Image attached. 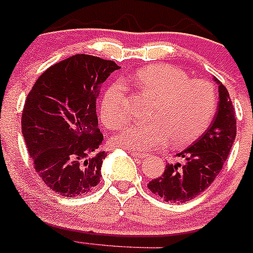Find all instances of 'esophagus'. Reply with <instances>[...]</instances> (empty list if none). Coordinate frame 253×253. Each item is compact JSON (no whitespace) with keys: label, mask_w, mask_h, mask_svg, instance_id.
<instances>
[{"label":"esophagus","mask_w":253,"mask_h":253,"mask_svg":"<svg viewBox=\"0 0 253 253\" xmlns=\"http://www.w3.org/2000/svg\"><path fill=\"white\" fill-rule=\"evenodd\" d=\"M131 155L134 156V157L136 158H146L147 157V155L144 152H137V151H131Z\"/></svg>","instance_id":"obj_1"}]
</instances>
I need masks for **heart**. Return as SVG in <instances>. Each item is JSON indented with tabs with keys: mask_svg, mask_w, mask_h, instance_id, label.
Masks as SVG:
<instances>
[{
	"mask_svg": "<svg viewBox=\"0 0 253 253\" xmlns=\"http://www.w3.org/2000/svg\"><path fill=\"white\" fill-rule=\"evenodd\" d=\"M153 98L148 123L126 126L113 139L118 147L150 150L168 144L184 146L207 129L217 109V92L206 80L189 79L185 70L170 64H153L126 79ZM100 118L108 129H119L126 121V90L111 85L100 102Z\"/></svg>",
	"mask_w": 253,
	"mask_h": 253,
	"instance_id": "1",
	"label": "heart"
}]
</instances>
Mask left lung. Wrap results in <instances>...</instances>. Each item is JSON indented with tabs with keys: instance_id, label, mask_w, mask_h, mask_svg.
<instances>
[{
	"instance_id": "obj_1",
	"label": "left lung",
	"mask_w": 253,
	"mask_h": 253,
	"mask_svg": "<svg viewBox=\"0 0 253 253\" xmlns=\"http://www.w3.org/2000/svg\"><path fill=\"white\" fill-rule=\"evenodd\" d=\"M219 103L207 130L176 153L183 163L167 165L165 173L147 184L152 194L171 204H183L204 192L222 170L236 137V116L228 90L218 79Z\"/></svg>"
}]
</instances>
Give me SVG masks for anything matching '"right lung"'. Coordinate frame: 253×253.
Masks as SVG:
<instances>
[{
    "label": "right lung",
    "mask_w": 253,
    "mask_h": 253,
    "mask_svg": "<svg viewBox=\"0 0 253 253\" xmlns=\"http://www.w3.org/2000/svg\"><path fill=\"white\" fill-rule=\"evenodd\" d=\"M119 68L113 61L75 54L46 69L28 93L23 136L35 171L62 196H82L100 183L107 152L101 148L96 100Z\"/></svg>",
    "instance_id": "1"
}]
</instances>
